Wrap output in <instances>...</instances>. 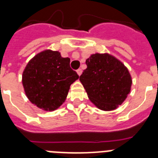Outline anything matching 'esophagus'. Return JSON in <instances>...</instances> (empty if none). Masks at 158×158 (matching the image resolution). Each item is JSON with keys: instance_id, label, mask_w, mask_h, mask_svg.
<instances>
[{"instance_id": "34e87169", "label": "esophagus", "mask_w": 158, "mask_h": 158, "mask_svg": "<svg viewBox=\"0 0 158 158\" xmlns=\"http://www.w3.org/2000/svg\"><path fill=\"white\" fill-rule=\"evenodd\" d=\"M77 74L79 75V76H81L82 73V69H78L77 70Z\"/></svg>"}]
</instances>
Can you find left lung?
Listing matches in <instances>:
<instances>
[{"mask_svg": "<svg viewBox=\"0 0 158 158\" xmlns=\"http://www.w3.org/2000/svg\"><path fill=\"white\" fill-rule=\"evenodd\" d=\"M80 81L89 100L103 111H112L123 104L131 92V76L119 60L109 54H92Z\"/></svg>", "mask_w": 158, "mask_h": 158, "instance_id": "8db88e82", "label": "left lung"}]
</instances>
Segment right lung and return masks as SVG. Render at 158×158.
I'll return each mask as SVG.
<instances>
[{"label": "right lung", "mask_w": 158, "mask_h": 158, "mask_svg": "<svg viewBox=\"0 0 158 158\" xmlns=\"http://www.w3.org/2000/svg\"><path fill=\"white\" fill-rule=\"evenodd\" d=\"M70 59L58 51L46 50L29 61L22 76L25 94L44 111H54L65 102L69 87L79 78L69 65Z\"/></svg>", "instance_id": "add662e5"}]
</instances>
